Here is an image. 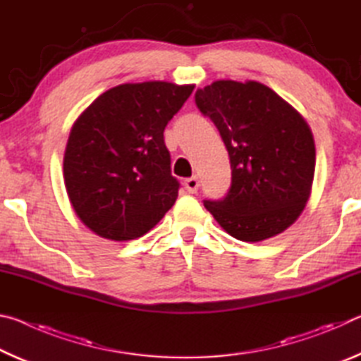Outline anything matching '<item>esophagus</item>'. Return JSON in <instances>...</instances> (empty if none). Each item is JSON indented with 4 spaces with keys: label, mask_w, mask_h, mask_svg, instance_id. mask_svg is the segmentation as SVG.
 <instances>
[{
    "label": "esophagus",
    "mask_w": 361,
    "mask_h": 361,
    "mask_svg": "<svg viewBox=\"0 0 361 361\" xmlns=\"http://www.w3.org/2000/svg\"><path fill=\"white\" fill-rule=\"evenodd\" d=\"M185 188L188 189V192H191V194L197 192V189H199V178H197V176H191V178H186L185 180Z\"/></svg>",
    "instance_id": "esophagus-1"
}]
</instances>
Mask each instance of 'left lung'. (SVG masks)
Instances as JSON below:
<instances>
[{"mask_svg":"<svg viewBox=\"0 0 361 361\" xmlns=\"http://www.w3.org/2000/svg\"><path fill=\"white\" fill-rule=\"evenodd\" d=\"M195 105L216 126L229 152L226 197L204 200L218 224L242 242H261L296 221L315 172L307 122L267 85L215 81L195 92Z\"/></svg>","mask_w":361,"mask_h":361,"instance_id":"left-lung-1","label":"left lung"}]
</instances>
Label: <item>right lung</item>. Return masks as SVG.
I'll return each instance as SVG.
<instances>
[{"label":"right lung","instance_id":"obj_1","mask_svg":"<svg viewBox=\"0 0 361 361\" xmlns=\"http://www.w3.org/2000/svg\"><path fill=\"white\" fill-rule=\"evenodd\" d=\"M194 85L121 84L85 108L71 127L63 178L79 219L108 240L145 235L172 209L178 180L164 142L169 121Z\"/></svg>","mask_w":361,"mask_h":361}]
</instances>
